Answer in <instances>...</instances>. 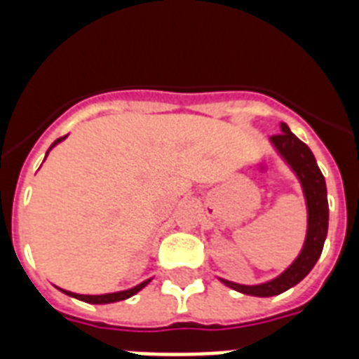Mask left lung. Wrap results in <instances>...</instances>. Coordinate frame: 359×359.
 <instances>
[{
	"label": "left lung",
	"mask_w": 359,
	"mask_h": 359,
	"mask_svg": "<svg viewBox=\"0 0 359 359\" xmlns=\"http://www.w3.org/2000/svg\"><path fill=\"white\" fill-rule=\"evenodd\" d=\"M269 142L278 152V156L290 165V169L293 170L302 187L307 207V231L298 257L278 277L262 282V284H255V286H244V284L219 278L224 286L243 294H252V297H275L304 280L322 255L329 228L327 187H325L322 170L318 169L315 154L302 140H298L284 122L280 123V135L271 136Z\"/></svg>",
	"instance_id": "left-lung-1"
}]
</instances>
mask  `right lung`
<instances>
[{"instance_id":"1","label":"right lung","mask_w":359,"mask_h":359,"mask_svg":"<svg viewBox=\"0 0 359 359\" xmlns=\"http://www.w3.org/2000/svg\"><path fill=\"white\" fill-rule=\"evenodd\" d=\"M68 136V135H66ZM66 136H62V138H59V140L53 142L52 145H50V149L46 151V156H48V152L52 151L53 147H55L57 144H61L62 140H65ZM149 282H151V278H147V280L140 282L138 286L131 287V290H126V291H116V293H106V294H79V293H72V291H66V290H59L62 291L65 294H68V297H73V298H77V300H82V302H88V304H113V302H120V300H126V298L133 297V294H136L138 291L144 290L145 286H147Z\"/></svg>"}]
</instances>
